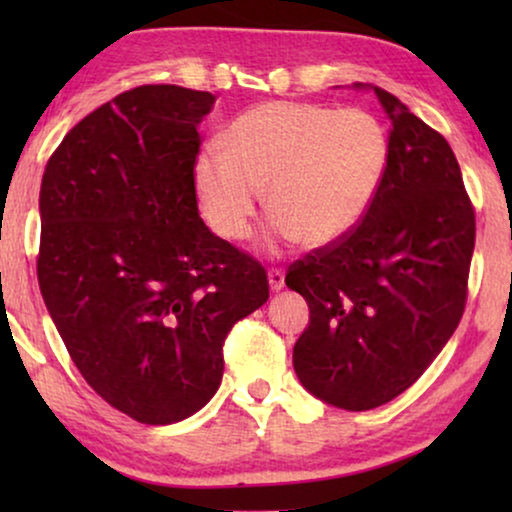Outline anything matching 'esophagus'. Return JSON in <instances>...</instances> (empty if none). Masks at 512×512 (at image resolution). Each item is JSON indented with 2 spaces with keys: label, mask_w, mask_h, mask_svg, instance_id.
<instances>
[{
  "label": "esophagus",
  "mask_w": 512,
  "mask_h": 512,
  "mask_svg": "<svg viewBox=\"0 0 512 512\" xmlns=\"http://www.w3.org/2000/svg\"><path fill=\"white\" fill-rule=\"evenodd\" d=\"M268 282H270L272 291H282L284 289V272L279 268H272L268 272Z\"/></svg>",
  "instance_id": "1"
}]
</instances>
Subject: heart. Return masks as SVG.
I'll return each instance as SVG.
<instances>
[{
  "instance_id": "obj_1",
  "label": "heart",
  "mask_w": 512,
  "mask_h": 512,
  "mask_svg": "<svg viewBox=\"0 0 512 512\" xmlns=\"http://www.w3.org/2000/svg\"><path fill=\"white\" fill-rule=\"evenodd\" d=\"M389 156V130L373 111L265 102L230 123L223 149L200 153L195 188L209 226L228 240L251 233L268 186L272 242L331 247L366 219Z\"/></svg>"
}]
</instances>
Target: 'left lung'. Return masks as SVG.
<instances>
[{
	"mask_svg": "<svg viewBox=\"0 0 512 512\" xmlns=\"http://www.w3.org/2000/svg\"><path fill=\"white\" fill-rule=\"evenodd\" d=\"M391 121L380 193L359 226L286 272L310 305L293 347L303 387L342 410H370L412 387L459 326L475 212L447 139L387 90Z\"/></svg>",
	"mask_w": 512,
	"mask_h": 512,
	"instance_id": "left-lung-1",
	"label": "left lung"
}]
</instances>
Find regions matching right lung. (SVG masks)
Here are the masks:
<instances>
[{
    "mask_svg": "<svg viewBox=\"0 0 512 512\" xmlns=\"http://www.w3.org/2000/svg\"><path fill=\"white\" fill-rule=\"evenodd\" d=\"M214 102L165 83L125 90L67 132L41 179L48 314L83 380L142 424L207 405L230 328L270 296L263 265L198 214V123Z\"/></svg>",
    "mask_w": 512,
    "mask_h": 512,
    "instance_id": "add662e5",
    "label": "right lung"
}]
</instances>
